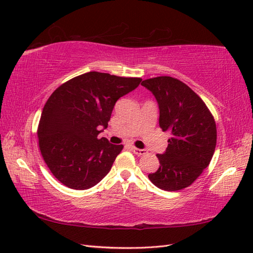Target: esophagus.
I'll return each instance as SVG.
<instances>
[{"instance_id":"esophagus-1","label":"esophagus","mask_w":253,"mask_h":253,"mask_svg":"<svg viewBox=\"0 0 253 253\" xmlns=\"http://www.w3.org/2000/svg\"><path fill=\"white\" fill-rule=\"evenodd\" d=\"M131 150H132V152H133L135 155H138V156H142V155H144V154H145V151H144V150H141V148L132 147Z\"/></svg>"}]
</instances>
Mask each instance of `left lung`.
<instances>
[{
    "label": "left lung",
    "instance_id": "left-lung-1",
    "mask_svg": "<svg viewBox=\"0 0 253 253\" xmlns=\"http://www.w3.org/2000/svg\"><path fill=\"white\" fill-rule=\"evenodd\" d=\"M159 107V126L170 131L168 147L158 154L159 168L148 174L158 188L176 191L190 186L210 165L217 142L216 123L204 101L172 77L144 80Z\"/></svg>",
    "mask_w": 253,
    "mask_h": 253
}]
</instances>
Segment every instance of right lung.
Segmentation results:
<instances>
[{"label": "right lung", "instance_id": "add662e5", "mask_svg": "<svg viewBox=\"0 0 253 253\" xmlns=\"http://www.w3.org/2000/svg\"><path fill=\"white\" fill-rule=\"evenodd\" d=\"M141 78L89 71L65 82L49 97L38 125L42 156L57 180L84 190L105 177L123 145L98 139L115 102L135 89Z\"/></svg>", "mask_w": 253, "mask_h": 253}]
</instances>
